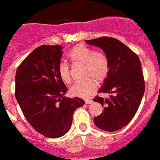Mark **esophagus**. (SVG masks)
<instances>
[{"label": "esophagus", "mask_w": 160, "mask_h": 160, "mask_svg": "<svg viewBox=\"0 0 160 160\" xmlns=\"http://www.w3.org/2000/svg\"><path fill=\"white\" fill-rule=\"evenodd\" d=\"M85 104L89 105V104H91V103L92 102V100H85Z\"/></svg>", "instance_id": "1"}]
</instances>
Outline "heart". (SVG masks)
<instances>
[{
	"label": "heart",
	"mask_w": 160,
	"mask_h": 160,
	"mask_svg": "<svg viewBox=\"0 0 160 160\" xmlns=\"http://www.w3.org/2000/svg\"><path fill=\"white\" fill-rule=\"evenodd\" d=\"M68 59L74 64L84 65V75L85 80L75 83L70 88V94L73 96L82 98H88L97 88L96 82H104L109 72V64L106 55L100 52L84 45L77 44L68 53ZM58 75L61 79L65 83L72 80L68 65L61 63L58 66Z\"/></svg>",
	"instance_id": "obj_1"
}]
</instances>
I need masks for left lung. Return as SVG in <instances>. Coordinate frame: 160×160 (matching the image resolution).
Instances as JSON below:
<instances>
[{
	"mask_svg": "<svg viewBox=\"0 0 160 160\" xmlns=\"http://www.w3.org/2000/svg\"><path fill=\"white\" fill-rule=\"evenodd\" d=\"M104 52L109 72L98 92L110 94L104 99L95 97L94 102L104 107L100 116L94 118L99 129L114 132L128 125L136 115L145 92V82L139 57L120 41L102 37L85 41Z\"/></svg>",
	"mask_w": 160,
	"mask_h": 160,
	"instance_id": "1",
	"label": "left lung"
}]
</instances>
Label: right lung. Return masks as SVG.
I'll return each mask as SVG.
<instances>
[{"instance_id":"right-lung-1","label":"right lung","mask_w":160,"mask_h":160,"mask_svg":"<svg viewBox=\"0 0 160 160\" xmlns=\"http://www.w3.org/2000/svg\"><path fill=\"white\" fill-rule=\"evenodd\" d=\"M61 45H42L34 49L16 71L15 97L27 121L38 132L56 139L72 126L75 110L83 99L65 98L68 91L58 75Z\"/></svg>"}]
</instances>
